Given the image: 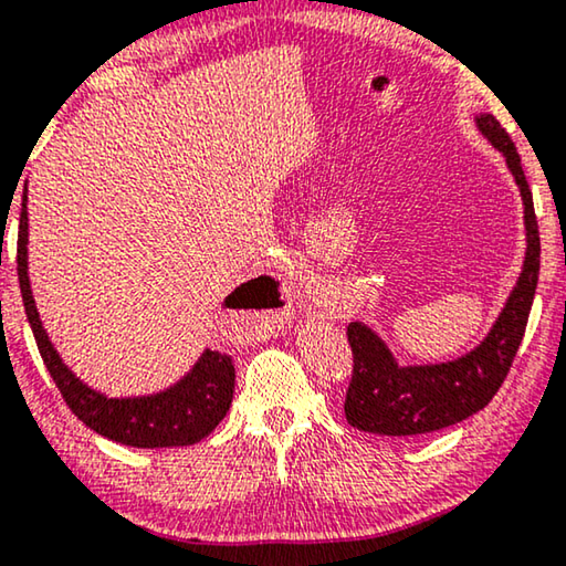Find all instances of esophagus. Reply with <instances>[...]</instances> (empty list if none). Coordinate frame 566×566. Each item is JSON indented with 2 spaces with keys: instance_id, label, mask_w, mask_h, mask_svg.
<instances>
[{
  "instance_id": "34e87169",
  "label": "esophagus",
  "mask_w": 566,
  "mask_h": 566,
  "mask_svg": "<svg viewBox=\"0 0 566 566\" xmlns=\"http://www.w3.org/2000/svg\"><path fill=\"white\" fill-rule=\"evenodd\" d=\"M280 294L284 300V307L282 310H290L292 307V297H294V284L292 282H282L280 284Z\"/></svg>"
}]
</instances>
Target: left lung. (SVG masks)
Masks as SVG:
<instances>
[{"label": "left lung", "mask_w": 566, "mask_h": 566, "mask_svg": "<svg viewBox=\"0 0 566 566\" xmlns=\"http://www.w3.org/2000/svg\"><path fill=\"white\" fill-rule=\"evenodd\" d=\"M475 126L505 157V165L524 200L526 256L521 274L488 335L465 356L444 364L399 366L376 331L364 323L348 325L353 378L345 394V419L370 434L415 437L452 427L488 407L509 376L524 340L528 312L538 282V223L521 157L493 114H478Z\"/></svg>", "instance_id": "8db88e82"}]
</instances>
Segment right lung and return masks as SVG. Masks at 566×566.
I'll return each mask as SVG.
<instances>
[{"label": "right lung", "instance_id": "obj_1", "mask_svg": "<svg viewBox=\"0 0 566 566\" xmlns=\"http://www.w3.org/2000/svg\"><path fill=\"white\" fill-rule=\"evenodd\" d=\"M17 276H20V290L24 302V315L30 319L32 335H35L38 350L45 368L53 376L57 391L75 417L83 424L94 429L96 434L129 447H185L196 444L213 432L218 421L226 417L233 399L235 368L231 356L218 350H202L198 364L185 374L170 389L147 394V396H112L91 389L63 364L57 356L55 345L50 343L45 327L40 323L35 297L30 290L28 276V185L22 192V213H20V233H17ZM269 276H259L241 284L239 290L226 297V307H251L256 302H239L235 297L247 286L256 284ZM272 282V280H269Z\"/></svg>", "mask_w": 566, "mask_h": 566}]
</instances>
